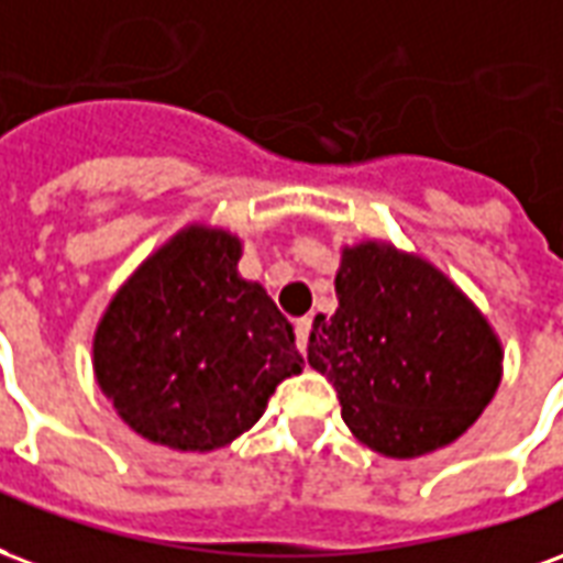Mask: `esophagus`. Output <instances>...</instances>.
<instances>
[{
	"label": "esophagus",
	"mask_w": 563,
	"mask_h": 563,
	"mask_svg": "<svg viewBox=\"0 0 563 563\" xmlns=\"http://www.w3.org/2000/svg\"><path fill=\"white\" fill-rule=\"evenodd\" d=\"M294 332H297V347L299 351H306V344H309V332H311V318H299L294 323Z\"/></svg>",
	"instance_id": "obj_1"
}]
</instances>
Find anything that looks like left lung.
Segmentation results:
<instances>
[{"label":"left lung","mask_w":563,"mask_h":563,"mask_svg":"<svg viewBox=\"0 0 563 563\" xmlns=\"http://www.w3.org/2000/svg\"><path fill=\"white\" fill-rule=\"evenodd\" d=\"M335 314H318L309 366L332 380L356 441L389 459L453 444L498 393L504 351L486 314L426 257L344 245Z\"/></svg>","instance_id":"left-lung-1"}]
</instances>
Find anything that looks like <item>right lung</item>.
<instances>
[{
    "label": "right lung",
    "instance_id": "add662e5",
    "mask_svg": "<svg viewBox=\"0 0 563 563\" xmlns=\"http://www.w3.org/2000/svg\"><path fill=\"white\" fill-rule=\"evenodd\" d=\"M240 257L236 233L188 224L131 273L98 321V387L152 444L228 446L302 372L294 327L264 285L240 276Z\"/></svg>",
    "mask_w": 563,
    "mask_h": 563
}]
</instances>
